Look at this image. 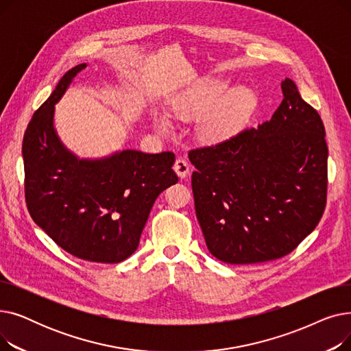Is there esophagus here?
Returning <instances> with one entry per match:
<instances>
[{
	"instance_id": "obj_1",
	"label": "esophagus",
	"mask_w": 351,
	"mask_h": 351,
	"mask_svg": "<svg viewBox=\"0 0 351 351\" xmlns=\"http://www.w3.org/2000/svg\"><path fill=\"white\" fill-rule=\"evenodd\" d=\"M173 169H175V172L178 173V176H179L180 179H183V178H185V176L189 173L191 166H189V163L186 162V159L178 158V159L175 160V163H173Z\"/></svg>"
}]
</instances>
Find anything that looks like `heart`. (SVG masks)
<instances>
[{
  "mask_svg": "<svg viewBox=\"0 0 351 351\" xmlns=\"http://www.w3.org/2000/svg\"><path fill=\"white\" fill-rule=\"evenodd\" d=\"M225 99V89L219 84H206L197 88L193 94L175 106V112L179 117H188L191 114L209 112ZM250 108V98L247 95H237L222 108L213 112L204 125V134L208 139L219 141L226 138L234 128L241 123L242 118ZM154 123L162 132H168L171 122L165 115L155 114Z\"/></svg>",
  "mask_w": 351,
  "mask_h": 351,
  "instance_id": "heart-1",
  "label": "heart"
}]
</instances>
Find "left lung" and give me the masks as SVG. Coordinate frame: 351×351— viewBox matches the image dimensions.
I'll return each instance as SVG.
<instances>
[{"label": "left lung", "mask_w": 351, "mask_h": 351, "mask_svg": "<svg viewBox=\"0 0 351 351\" xmlns=\"http://www.w3.org/2000/svg\"><path fill=\"white\" fill-rule=\"evenodd\" d=\"M270 121L189 151L196 217L209 252L230 265L289 254L319 225L327 200L326 131L296 84Z\"/></svg>", "instance_id": "left-lung-1"}]
</instances>
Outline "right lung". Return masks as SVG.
Returning <instances> with one entry per match:
<instances>
[{
	"mask_svg": "<svg viewBox=\"0 0 351 351\" xmlns=\"http://www.w3.org/2000/svg\"><path fill=\"white\" fill-rule=\"evenodd\" d=\"M86 64L69 69L35 110L23 139L25 202L34 222L82 261L119 263L139 245L156 197L178 182L173 152L122 151L78 159L53 129V106Z\"/></svg>",
	"mask_w": 351,
	"mask_h": 351,
	"instance_id": "1",
	"label": "right lung"
}]
</instances>
